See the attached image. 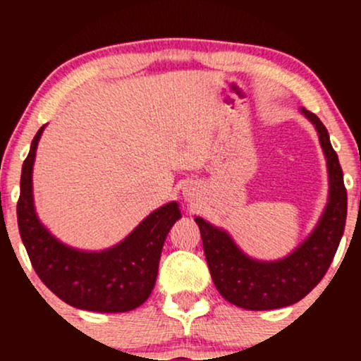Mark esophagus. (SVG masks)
Masks as SVG:
<instances>
[{
    "instance_id": "34e87169",
    "label": "esophagus",
    "mask_w": 361,
    "mask_h": 361,
    "mask_svg": "<svg viewBox=\"0 0 361 361\" xmlns=\"http://www.w3.org/2000/svg\"><path fill=\"white\" fill-rule=\"evenodd\" d=\"M193 195H195V188H193L192 185H188V186H186V188H185V198H186V200H192Z\"/></svg>"
}]
</instances>
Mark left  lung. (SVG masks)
<instances>
[{"label":"left lung","instance_id":"8db88e82","mask_svg":"<svg viewBox=\"0 0 361 361\" xmlns=\"http://www.w3.org/2000/svg\"><path fill=\"white\" fill-rule=\"evenodd\" d=\"M300 114L317 130L326 157L329 195L316 227L295 250L281 259H255L222 227L195 217L215 288L224 299L238 307L271 310L304 299L326 275L343 238L348 197L338 154L331 146L327 128L321 120L305 109H300Z\"/></svg>","mask_w":361,"mask_h":361}]
</instances>
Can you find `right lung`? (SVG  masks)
<instances>
[{"label": "right lung", "instance_id": "obj_1", "mask_svg": "<svg viewBox=\"0 0 361 361\" xmlns=\"http://www.w3.org/2000/svg\"><path fill=\"white\" fill-rule=\"evenodd\" d=\"M44 127L32 140L20 180L18 229L28 258L45 287L76 309L127 312L149 299L154 288L161 251L169 229L181 217L178 202L159 207L127 235L103 251H82L61 243L37 217L34 171Z\"/></svg>", "mask_w": 361, "mask_h": 361}]
</instances>
